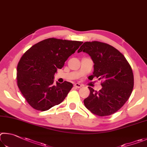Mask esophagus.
I'll return each mask as SVG.
<instances>
[{
	"instance_id": "34e87169",
	"label": "esophagus",
	"mask_w": 147,
	"mask_h": 147,
	"mask_svg": "<svg viewBox=\"0 0 147 147\" xmlns=\"http://www.w3.org/2000/svg\"><path fill=\"white\" fill-rule=\"evenodd\" d=\"M81 86H82L81 84H79V83H76V84H74V87H76V88H80Z\"/></svg>"
}]
</instances>
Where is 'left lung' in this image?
<instances>
[{"mask_svg":"<svg viewBox=\"0 0 147 147\" xmlns=\"http://www.w3.org/2000/svg\"><path fill=\"white\" fill-rule=\"evenodd\" d=\"M88 53L93 61L94 72L102 80V88L96 91L88 87L89 96L84 100L87 109L99 116L110 115L119 110L132 94L134 75L132 68L125 56L108 44L93 41L83 43L78 53Z\"/></svg>","mask_w":147,"mask_h":147,"instance_id":"left-lung-1","label":"left lung"}]
</instances>
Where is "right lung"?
<instances>
[{
    "instance_id": "right-lung-1",
    "label": "right lung",
    "mask_w": 147,
    "mask_h": 147,
    "mask_svg": "<svg viewBox=\"0 0 147 147\" xmlns=\"http://www.w3.org/2000/svg\"><path fill=\"white\" fill-rule=\"evenodd\" d=\"M82 44L50 38L32 46L22 56L17 65V85L32 108L46 111L65 99L73 84L67 81L53 84L54 75Z\"/></svg>"
}]
</instances>
